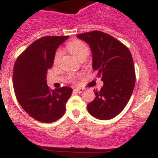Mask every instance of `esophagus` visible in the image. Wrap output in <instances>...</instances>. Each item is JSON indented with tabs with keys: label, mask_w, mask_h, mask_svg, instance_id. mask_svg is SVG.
<instances>
[{
	"label": "esophagus",
	"mask_w": 158,
	"mask_h": 158,
	"mask_svg": "<svg viewBox=\"0 0 158 158\" xmlns=\"http://www.w3.org/2000/svg\"><path fill=\"white\" fill-rule=\"evenodd\" d=\"M82 91H83V89H82V88H75L74 89V92L75 93H82Z\"/></svg>",
	"instance_id": "1"
}]
</instances>
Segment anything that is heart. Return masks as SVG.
I'll return each instance as SVG.
<instances>
[{
    "label": "heart",
    "instance_id": "heart-1",
    "mask_svg": "<svg viewBox=\"0 0 158 158\" xmlns=\"http://www.w3.org/2000/svg\"><path fill=\"white\" fill-rule=\"evenodd\" d=\"M67 48L69 50L70 52L73 56H76L78 59L86 58L89 52L88 45L84 42L78 40V39H75L69 42L67 44ZM61 56H62V52L60 50H57L54 56V64H57L59 62Z\"/></svg>",
    "mask_w": 158,
    "mask_h": 158
}]
</instances>
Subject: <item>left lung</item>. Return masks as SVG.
Returning <instances> with one entry per match:
<instances>
[{
    "mask_svg": "<svg viewBox=\"0 0 158 158\" xmlns=\"http://www.w3.org/2000/svg\"><path fill=\"white\" fill-rule=\"evenodd\" d=\"M77 38L89 45L93 69L103 82L100 91L94 92L96 97L87 110L96 119L110 120L124 109L135 85L131 52L120 41L99 31L79 34Z\"/></svg>",
    "mask_w": 158,
    "mask_h": 158,
    "instance_id": "left-lung-1",
    "label": "left lung"
}]
</instances>
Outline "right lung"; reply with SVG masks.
<instances>
[{"mask_svg": "<svg viewBox=\"0 0 158 158\" xmlns=\"http://www.w3.org/2000/svg\"><path fill=\"white\" fill-rule=\"evenodd\" d=\"M67 38H39L18 56L14 66L13 86L18 102L29 116L42 123H52L62 117L73 93L68 86L50 90L46 80L56 50Z\"/></svg>", "mask_w": 158, "mask_h": 158, "instance_id": "obj_1", "label": "right lung"}]
</instances>
